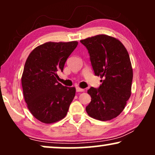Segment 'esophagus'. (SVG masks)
<instances>
[{"label": "esophagus", "instance_id": "1", "mask_svg": "<svg viewBox=\"0 0 155 155\" xmlns=\"http://www.w3.org/2000/svg\"><path fill=\"white\" fill-rule=\"evenodd\" d=\"M84 89L80 88V87H76V92H84Z\"/></svg>", "mask_w": 155, "mask_h": 155}]
</instances>
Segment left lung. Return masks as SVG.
Wrapping results in <instances>:
<instances>
[{
    "instance_id": "left-lung-1",
    "label": "left lung",
    "mask_w": 155,
    "mask_h": 155,
    "mask_svg": "<svg viewBox=\"0 0 155 155\" xmlns=\"http://www.w3.org/2000/svg\"><path fill=\"white\" fill-rule=\"evenodd\" d=\"M87 48L95 75L100 76L98 89L87 93L91 101L87 113L97 120H109L117 117L131 94L133 68L128 51L116 38L99 35L80 40Z\"/></svg>"
}]
</instances>
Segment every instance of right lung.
<instances>
[{
    "label": "right lung",
    "instance_id": "right-lung-1",
    "mask_svg": "<svg viewBox=\"0 0 155 155\" xmlns=\"http://www.w3.org/2000/svg\"><path fill=\"white\" fill-rule=\"evenodd\" d=\"M78 42H46L27 57L22 75L23 95L31 114L44 124H53L66 116L75 95V88L57 81L67 58Z\"/></svg>",
    "mask_w": 155,
    "mask_h": 155
}]
</instances>
